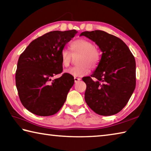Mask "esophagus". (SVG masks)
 Masks as SVG:
<instances>
[{
    "label": "esophagus",
    "mask_w": 151,
    "mask_h": 151,
    "mask_svg": "<svg viewBox=\"0 0 151 151\" xmlns=\"http://www.w3.org/2000/svg\"><path fill=\"white\" fill-rule=\"evenodd\" d=\"M74 79H75V83H77V82H78L79 81L81 80V78H77V77H75V78H74Z\"/></svg>",
    "instance_id": "34e87169"
}]
</instances>
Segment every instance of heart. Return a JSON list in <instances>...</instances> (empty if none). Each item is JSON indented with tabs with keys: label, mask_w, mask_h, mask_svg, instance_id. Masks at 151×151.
<instances>
[{
	"label": "heart",
	"mask_w": 151,
	"mask_h": 151,
	"mask_svg": "<svg viewBox=\"0 0 151 151\" xmlns=\"http://www.w3.org/2000/svg\"><path fill=\"white\" fill-rule=\"evenodd\" d=\"M69 51L64 49L60 53V60L64 67H68L72 60V55L79 56L76 58L77 65L66 70L65 73L75 77H82L89 73L90 68L95 69L101 60V53L89 40L79 39L70 43Z\"/></svg>",
	"instance_id": "heart-1"
}]
</instances>
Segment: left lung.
I'll list each match as a JSON object with an SVG mask.
<instances>
[{
	"instance_id": "obj_1",
	"label": "left lung",
	"mask_w": 151,
	"mask_h": 151,
	"mask_svg": "<svg viewBox=\"0 0 151 151\" xmlns=\"http://www.w3.org/2000/svg\"><path fill=\"white\" fill-rule=\"evenodd\" d=\"M99 46L101 60L86 85L85 99L96 114L111 116L126 106L136 86V63L127 45L119 38L103 30L82 32Z\"/></svg>"
}]
</instances>
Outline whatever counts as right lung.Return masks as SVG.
Instances as JSON below:
<instances>
[{
	"mask_svg": "<svg viewBox=\"0 0 151 151\" xmlns=\"http://www.w3.org/2000/svg\"><path fill=\"white\" fill-rule=\"evenodd\" d=\"M75 30L46 33L30 43L20 55L15 80L20 102L28 111L39 116L57 113L65 103L74 77L63 71L60 53L75 37Z\"/></svg>",
	"mask_w": 151,
	"mask_h": 151,
	"instance_id": "right-lung-1",
	"label": "right lung"
}]
</instances>
